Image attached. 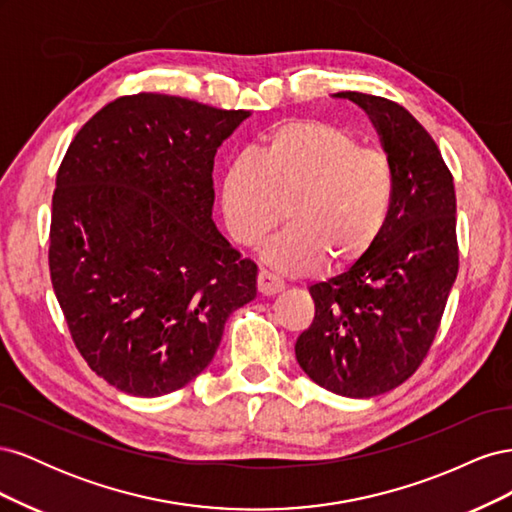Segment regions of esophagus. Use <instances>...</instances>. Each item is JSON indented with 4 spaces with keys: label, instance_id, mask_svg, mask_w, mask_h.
I'll list each match as a JSON object with an SVG mask.
<instances>
[{
    "label": "esophagus",
    "instance_id": "esophagus-1",
    "mask_svg": "<svg viewBox=\"0 0 512 512\" xmlns=\"http://www.w3.org/2000/svg\"><path fill=\"white\" fill-rule=\"evenodd\" d=\"M258 290L262 294H267V297H271V294H277L280 290H284V280H280V277L267 269H260L258 271Z\"/></svg>",
    "mask_w": 512,
    "mask_h": 512
}]
</instances>
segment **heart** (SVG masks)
<instances>
[{"instance_id":"obj_1","label":"heart","mask_w":512,"mask_h":512,"mask_svg":"<svg viewBox=\"0 0 512 512\" xmlns=\"http://www.w3.org/2000/svg\"><path fill=\"white\" fill-rule=\"evenodd\" d=\"M397 198V168L389 153L329 121L294 119L273 128L258 156L243 151L222 181L230 235L258 245L288 218L292 226L269 245L284 271L359 262L380 239Z\"/></svg>"}]
</instances>
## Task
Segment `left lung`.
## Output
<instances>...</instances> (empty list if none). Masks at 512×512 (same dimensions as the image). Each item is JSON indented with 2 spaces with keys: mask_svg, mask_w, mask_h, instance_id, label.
<instances>
[{
  "mask_svg": "<svg viewBox=\"0 0 512 512\" xmlns=\"http://www.w3.org/2000/svg\"><path fill=\"white\" fill-rule=\"evenodd\" d=\"M363 106L397 168V198L376 245L309 288L316 314L294 346L305 374L344 397H376L421 367L459 271L453 175L404 106L342 91Z\"/></svg>",
  "mask_w": 512,
  "mask_h": 512,
  "instance_id": "1",
  "label": "left lung"
}]
</instances>
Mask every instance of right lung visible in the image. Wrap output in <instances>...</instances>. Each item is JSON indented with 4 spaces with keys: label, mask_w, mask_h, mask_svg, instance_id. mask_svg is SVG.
Here are the masks:
<instances>
[{
    "label": "right lung",
    "mask_w": 512,
    "mask_h": 512,
    "mask_svg": "<svg viewBox=\"0 0 512 512\" xmlns=\"http://www.w3.org/2000/svg\"><path fill=\"white\" fill-rule=\"evenodd\" d=\"M247 111L166 94L108 102L57 170L49 269L76 350L115 389L173 393L256 297L254 260L215 228L213 158Z\"/></svg>",
    "instance_id": "1"
}]
</instances>
